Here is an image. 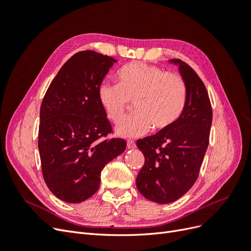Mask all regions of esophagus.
Returning a JSON list of instances; mask_svg holds the SVG:
<instances>
[{"label": "esophagus", "instance_id": "esophagus-1", "mask_svg": "<svg viewBox=\"0 0 251 251\" xmlns=\"http://www.w3.org/2000/svg\"><path fill=\"white\" fill-rule=\"evenodd\" d=\"M126 146H127V149H135L136 148V143H135V141L130 139V140H127Z\"/></svg>", "mask_w": 251, "mask_h": 251}]
</instances>
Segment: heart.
I'll return each mask as SVG.
<instances>
[{
	"label": "heart",
	"instance_id": "1",
	"mask_svg": "<svg viewBox=\"0 0 251 251\" xmlns=\"http://www.w3.org/2000/svg\"><path fill=\"white\" fill-rule=\"evenodd\" d=\"M116 83L103 82L98 88V98L104 113L114 124H120L131 101L136 113L116 132L123 137H139L151 131L171 128L183 114L187 87L183 77L161 68L133 63L121 68Z\"/></svg>",
	"mask_w": 251,
	"mask_h": 251
}]
</instances>
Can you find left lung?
<instances>
[{"mask_svg": "<svg viewBox=\"0 0 251 251\" xmlns=\"http://www.w3.org/2000/svg\"><path fill=\"white\" fill-rule=\"evenodd\" d=\"M187 87L185 110L171 128L137 140L144 164L136 186L148 200L165 204L178 200L198 179L209 143L212 109L207 90L193 68L176 58Z\"/></svg>", "mask_w": 251, "mask_h": 251, "instance_id": "left-lung-1", "label": "left lung"}]
</instances>
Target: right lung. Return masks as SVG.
I'll use <instances>...</instances> for the list:
<instances>
[{"label":"right lung","mask_w":251,"mask_h":251,"mask_svg":"<svg viewBox=\"0 0 251 251\" xmlns=\"http://www.w3.org/2000/svg\"><path fill=\"white\" fill-rule=\"evenodd\" d=\"M116 62L91 50L75 53L43 98L39 127L43 177L51 193L65 202L79 203L93 196L104 165L126 150L125 139H101L112 133V126L98 88Z\"/></svg>","instance_id":"add662e5"}]
</instances>
